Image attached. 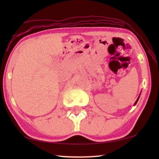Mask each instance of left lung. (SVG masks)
<instances>
[{
    "label": "left lung",
    "instance_id": "8db88e82",
    "mask_svg": "<svg viewBox=\"0 0 159 159\" xmlns=\"http://www.w3.org/2000/svg\"><path fill=\"white\" fill-rule=\"evenodd\" d=\"M140 95H141V93L139 94V97H138V98L137 99V100L135 101V102H134V105H136V104L137 103V102H138V100H139V97H140Z\"/></svg>",
    "mask_w": 159,
    "mask_h": 159
}]
</instances>
